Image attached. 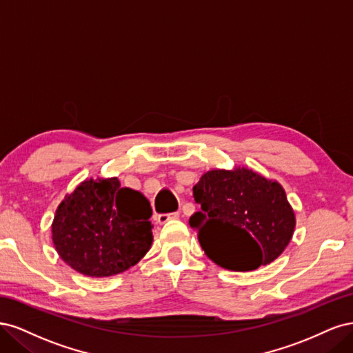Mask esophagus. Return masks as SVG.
Wrapping results in <instances>:
<instances>
[{
	"mask_svg": "<svg viewBox=\"0 0 353 353\" xmlns=\"http://www.w3.org/2000/svg\"><path fill=\"white\" fill-rule=\"evenodd\" d=\"M175 219H179V212L160 213V215H157V222L159 223H168L169 221H175Z\"/></svg>",
	"mask_w": 353,
	"mask_h": 353,
	"instance_id": "34e87169",
	"label": "esophagus"
}]
</instances>
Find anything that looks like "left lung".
I'll return each instance as SVG.
<instances>
[{"mask_svg": "<svg viewBox=\"0 0 353 353\" xmlns=\"http://www.w3.org/2000/svg\"><path fill=\"white\" fill-rule=\"evenodd\" d=\"M193 197L201 209L190 225L208 258L222 268L258 270L292 240L296 219L283 187L253 170H209Z\"/></svg>", "mask_w": 353, "mask_h": 353, "instance_id": "8db88e82", "label": "left lung"}]
</instances>
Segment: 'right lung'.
<instances>
[{
    "label": "right lung",
    "instance_id": "1",
    "mask_svg": "<svg viewBox=\"0 0 353 353\" xmlns=\"http://www.w3.org/2000/svg\"><path fill=\"white\" fill-rule=\"evenodd\" d=\"M153 210L140 191L117 178L83 181L60 203L52 241L70 268L88 276H110L131 268L153 241Z\"/></svg>",
    "mask_w": 353,
    "mask_h": 353
}]
</instances>
